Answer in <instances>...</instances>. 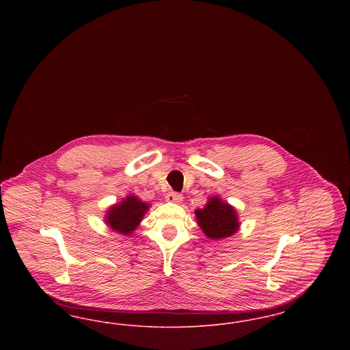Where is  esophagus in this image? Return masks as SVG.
<instances>
[{
    "label": "esophagus",
    "instance_id": "obj_1",
    "mask_svg": "<svg viewBox=\"0 0 350 350\" xmlns=\"http://www.w3.org/2000/svg\"><path fill=\"white\" fill-rule=\"evenodd\" d=\"M165 200H167V202H170V203H181L183 197L178 193H169V194H167Z\"/></svg>",
    "mask_w": 350,
    "mask_h": 350
}]
</instances>
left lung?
<instances>
[{
	"label": "left lung",
	"instance_id": "8db88e82",
	"mask_svg": "<svg viewBox=\"0 0 350 350\" xmlns=\"http://www.w3.org/2000/svg\"><path fill=\"white\" fill-rule=\"evenodd\" d=\"M196 220L203 233L211 240L231 237L240 230L236 208L220 197H210L203 208L194 211Z\"/></svg>",
	"mask_w": 350,
	"mask_h": 350
}]
</instances>
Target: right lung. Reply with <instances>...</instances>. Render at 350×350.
<instances>
[{
	"mask_svg": "<svg viewBox=\"0 0 350 350\" xmlns=\"http://www.w3.org/2000/svg\"><path fill=\"white\" fill-rule=\"evenodd\" d=\"M150 204L143 202L137 196L130 194L126 198L111 204L105 215V223L119 234L130 236L142 223Z\"/></svg>",
	"mask_w": 350,
	"mask_h": 350,
	"instance_id": "right-lung-1",
	"label": "right lung"
}]
</instances>
